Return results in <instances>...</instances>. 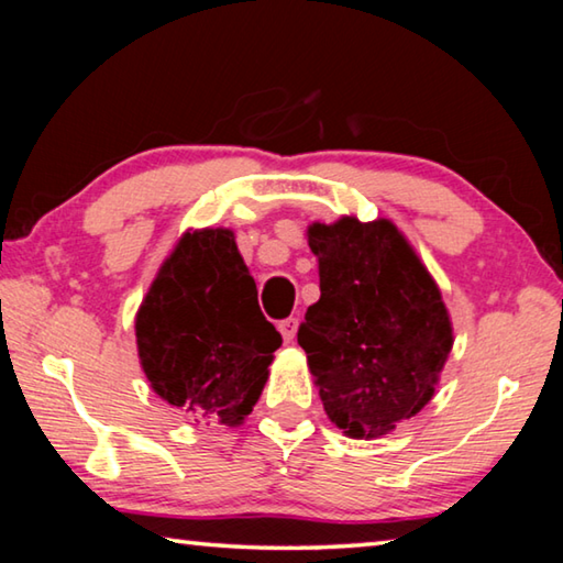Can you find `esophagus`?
Segmentation results:
<instances>
[{
  "instance_id": "esophagus-1",
  "label": "esophagus",
  "mask_w": 563,
  "mask_h": 563,
  "mask_svg": "<svg viewBox=\"0 0 563 563\" xmlns=\"http://www.w3.org/2000/svg\"><path fill=\"white\" fill-rule=\"evenodd\" d=\"M278 330H280V335H283L285 342H292L295 332H298V318H285V320H280V322H278Z\"/></svg>"
}]
</instances>
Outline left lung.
Wrapping results in <instances>:
<instances>
[{
  "mask_svg": "<svg viewBox=\"0 0 563 563\" xmlns=\"http://www.w3.org/2000/svg\"><path fill=\"white\" fill-rule=\"evenodd\" d=\"M320 300L298 342L330 422L355 440L389 434L430 402L452 322L430 271L387 218L312 223Z\"/></svg>",
  "mask_w": 563,
  "mask_h": 563,
  "instance_id": "obj_1",
  "label": "left lung"
}]
</instances>
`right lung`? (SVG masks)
<instances>
[{
	"mask_svg": "<svg viewBox=\"0 0 563 563\" xmlns=\"http://www.w3.org/2000/svg\"><path fill=\"white\" fill-rule=\"evenodd\" d=\"M280 342L228 228L180 235L136 312L154 393L206 424L235 427L253 412Z\"/></svg>",
	"mask_w": 563,
	"mask_h": 563,
	"instance_id": "obj_1",
	"label": "right lung"
}]
</instances>
